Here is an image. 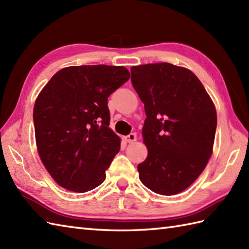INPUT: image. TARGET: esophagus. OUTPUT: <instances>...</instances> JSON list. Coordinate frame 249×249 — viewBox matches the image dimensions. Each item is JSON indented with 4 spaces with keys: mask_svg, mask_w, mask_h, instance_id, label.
<instances>
[{
    "mask_svg": "<svg viewBox=\"0 0 249 249\" xmlns=\"http://www.w3.org/2000/svg\"><path fill=\"white\" fill-rule=\"evenodd\" d=\"M124 140L126 142H128V143H133L137 140V135L136 134H129L128 136H125L124 137Z\"/></svg>",
    "mask_w": 249,
    "mask_h": 249,
    "instance_id": "esophagus-1",
    "label": "esophagus"
}]
</instances>
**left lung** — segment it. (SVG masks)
Here are the masks:
<instances>
[{
    "mask_svg": "<svg viewBox=\"0 0 249 249\" xmlns=\"http://www.w3.org/2000/svg\"><path fill=\"white\" fill-rule=\"evenodd\" d=\"M131 83L144 104L147 157L139 178L152 192L173 196L188 188L212 156L217 114L195 73L170 63L133 66Z\"/></svg>",
    "mask_w": 249,
    "mask_h": 249,
    "instance_id": "left-lung-1",
    "label": "left lung"
}]
</instances>
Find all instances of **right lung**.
<instances>
[{
	"mask_svg": "<svg viewBox=\"0 0 249 249\" xmlns=\"http://www.w3.org/2000/svg\"><path fill=\"white\" fill-rule=\"evenodd\" d=\"M129 77L124 66H68L38 94L33 111L37 151L61 187L86 193L105 181L121 146L109 127L108 97Z\"/></svg>",
	"mask_w": 249,
	"mask_h": 249,
	"instance_id": "obj_1",
	"label": "right lung"
}]
</instances>
